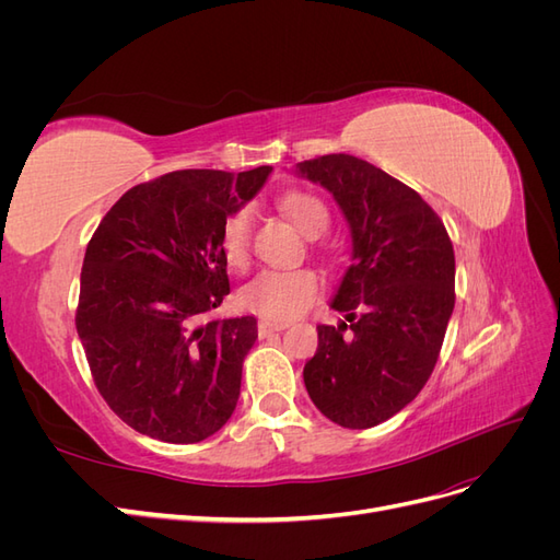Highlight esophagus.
<instances>
[{
  "instance_id": "34e87169",
  "label": "esophagus",
  "mask_w": 560,
  "mask_h": 560,
  "mask_svg": "<svg viewBox=\"0 0 560 560\" xmlns=\"http://www.w3.org/2000/svg\"><path fill=\"white\" fill-rule=\"evenodd\" d=\"M282 329H284L282 322H270V319H259V325H257L259 338H268V336H273V334H278Z\"/></svg>"
}]
</instances>
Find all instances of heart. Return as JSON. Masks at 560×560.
<instances>
[{
  "mask_svg": "<svg viewBox=\"0 0 560 560\" xmlns=\"http://www.w3.org/2000/svg\"><path fill=\"white\" fill-rule=\"evenodd\" d=\"M280 208L311 238L329 226L327 206L308 191H290L280 198ZM219 247L229 266L245 268L252 254V210H233L222 224ZM322 294V278L313 268H266L259 270L238 294L241 306L273 322H287L306 313Z\"/></svg>",
  "mask_w": 560,
  "mask_h": 560,
  "instance_id": "b5f03b06",
  "label": "heart"
}]
</instances>
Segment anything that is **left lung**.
<instances>
[{"label": "left lung", "instance_id": "obj_1", "mask_svg": "<svg viewBox=\"0 0 560 560\" xmlns=\"http://www.w3.org/2000/svg\"><path fill=\"white\" fill-rule=\"evenodd\" d=\"M299 171L334 194L352 231L331 301L348 322L317 325L303 383L336 425L376 428L432 376L455 306L453 243L418 191L358 156H317Z\"/></svg>", "mask_w": 560, "mask_h": 560}]
</instances>
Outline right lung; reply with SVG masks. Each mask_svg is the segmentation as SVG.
Segmentation results:
<instances>
[{
  "label": "right lung",
  "mask_w": 560,
  "mask_h": 560,
  "mask_svg": "<svg viewBox=\"0 0 560 560\" xmlns=\"http://www.w3.org/2000/svg\"><path fill=\"white\" fill-rule=\"evenodd\" d=\"M270 171H175L142 182L89 241L77 334L97 393L140 434L198 444L238 404L257 319L200 317L231 292L219 247L224 219Z\"/></svg>",
  "instance_id": "right-lung-1"
}]
</instances>
